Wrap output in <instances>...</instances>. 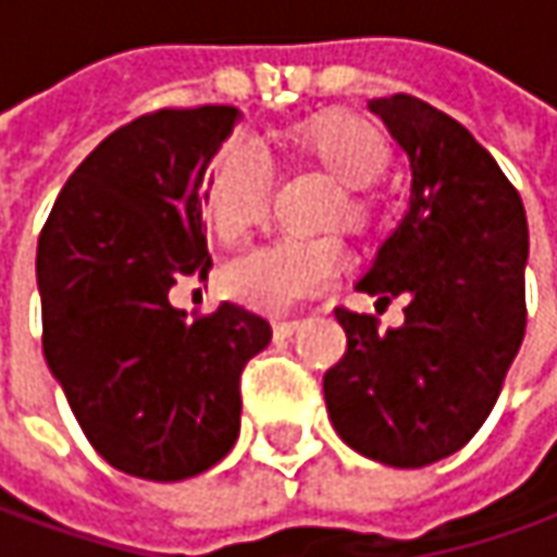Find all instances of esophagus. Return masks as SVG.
<instances>
[{"label": "esophagus", "mask_w": 557, "mask_h": 557, "mask_svg": "<svg viewBox=\"0 0 557 557\" xmlns=\"http://www.w3.org/2000/svg\"><path fill=\"white\" fill-rule=\"evenodd\" d=\"M298 320H274V336L277 338H293L298 333Z\"/></svg>", "instance_id": "obj_1"}]
</instances>
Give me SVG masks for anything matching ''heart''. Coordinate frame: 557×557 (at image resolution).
<instances>
[{"mask_svg": "<svg viewBox=\"0 0 557 557\" xmlns=\"http://www.w3.org/2000/svg\"><path fill=\"white\" fill-rule=\"evenodd\" d=\"M283 141L301 160L323 169L338 182L333 215L355 234L370 231L375 221V184L392 165V141L385 132L355 110H323L301 123L286 125ZM202 209L221 243L237 246L259 231L271 212V169L259 150L246 141H227L206 172ZM348 264L338 237L280 240L249 252L224 271L227 293L268 314H283L301 298L323 293Z\"/></svg>", "mask_w": 557, "mask_h": 557, "instance_id": "obj_1", "label": "heart"}]
</instances>
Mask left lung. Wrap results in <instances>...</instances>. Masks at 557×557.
<instances>
[{"mask_svg": "<svg viewBox=\"0 0 557 557\" xmlns=\"http://www.w3.org/2000/svg\"><path fill=\"white\" fill-rule=\"evenodd\" d=\"M410 157V212L382 243L360 293L407 298L404 323L336 308L348 348L323 375L338 437L394 469L462 450L524 342L528 215L469 128L412 95L370 101Z\"/></svg>", "mask_w": 557, "mask_h": 557, "instance_id": "1", "label": "left lung"}]
</instances>
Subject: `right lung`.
Wrapping results in <instances>:
<instances>
[{
  "mask_svg": "<svg viewBox=\"0 0 557 557\" xmlns=\"http://www.w3.org/2000/svg\"><path fill=\"white\" fill-rule=\"evenodd\" d=\"M237 107H163L120 125L51 206L36 246L42 355L88 444L113 469L184 481L240 434L243 367L268 320L221 301L172 308V286L206 280L212 256L202 175Z\"/></svg>",
  "mask_w": 557,
  "mask_h": 557,
  "instance_id": "obj_1",
  "label": "right lung"
}]
</instances>
